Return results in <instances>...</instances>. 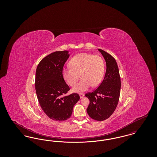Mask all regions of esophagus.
<instances>
[{
	"mask_svg": "<svg viewBox=\"0 0 157 157\" xmlns=\"http://www.w3.org/2000/svg\"><path fill=\"white\" fill-rule=\"evenodd\" d=\"M79 96H80V98H81V99H82V98H83V97H84V94H79Z\"/></svg>",
	"mask_w": 157,
	"mask_h": 157,
	"instance_id": "esophagus-1",
	"label": "esophagus"
}]
</instances>
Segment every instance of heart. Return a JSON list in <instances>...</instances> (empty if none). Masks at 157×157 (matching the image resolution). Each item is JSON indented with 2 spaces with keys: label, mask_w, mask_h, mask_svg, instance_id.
Wrapping results in <instances>:
<instances>
[{
  "label": "heart",
  "mask_w": 157,
  "mask_h": 157,
  "mask_svg": "<svg viewBox=\"0 0 157 157\" xmlns=\"http://www.w3.org/2000/svg\"><path fill=\"white\" fill-rule=\"evenodd\" d=\"M69 67L64 69L62 75L69 85L74 86L79 75L82 79L72 88V92L82 93L90 86H97L102 81L104 74L105 63L103 59L98 55L87 53L76 54L69 61Z\"/></svg>",
  "instance_id": "obj_1"
}]
</instances>
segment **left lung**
I'll return each mask as SVG.
<instances>
[{
	"label": "left lung",
	"mask_w": 157,
	"mask_h": 157,
	"mask_svg": "<svg viewBox=\"0 0 157 157\" xmlns=\"http://www.w3.org/2000/svg\"><path fill=\"white\" fill-rule=\"evenodd\" d=\"M106 62V69L103 81L97 90L87 93L90 99L86 109L90 117L97 121L108 119L115 110L119 101L121 78L117 63L111 55L98 49Z\"/></svg>",
	"instance_id": "8db88e82"
}]
</instances>
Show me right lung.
Returning <instances> with one entry per match:
<instances>
[{"label":"right lung","mask_w":157,"mask_h":157,"mask_svg":"<svg viewBox=\"0 0 157 157\" xmlns=\"http://www.w3.org/2000/svg\"><path fill=\"white\" fill-rule=\"evenodd\" d=\"M69 57L67 51L54 52L39 62L36 71L35 89L39 103L45 114L56 121L69 118L80 99L75 93L63 96L70 90L62 75Z\"/></svg>","instance_id":"add662e5"}]
</instances>
